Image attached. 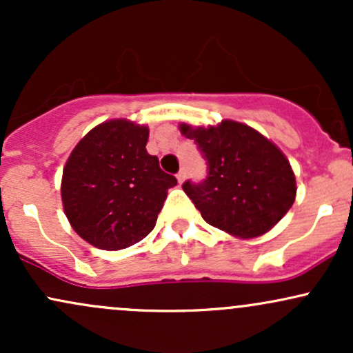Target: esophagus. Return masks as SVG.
Masks as SVG:
<instances>
[{
  "label": "esophagus",
  "mask_w": 353,
  "mask_h": 353,
  "mask_svg": "<svg viewBox=\"0 0 353 353\" xmlns=\"http://www.w3.org/2000/svg\"><path fill=\"white\" fill-rule=\"evenodd\" d=\"M176 177H177V181H179V184H182L185 179V169H181V171L176 174Z\"/></svg>",
  "instance_id": "obj_1"
}]
</instances>
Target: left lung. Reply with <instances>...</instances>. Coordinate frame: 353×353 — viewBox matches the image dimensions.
<instances>
[{
	"mask_svg": "<svg viewBox=\"0 0 353 353\" xmlns=\"http://www.w3.org/2000/svg\"><path fill=\"white\" fill-rule=\"evenodd\" d=\"M208 164L201 182L182 189L202 219L236 237L252 239L272 229L295 201V176L277 145L249 125L222 121L212 128L181 124Z\"/></svg>",
	"mask_w": 353,
	"mask_h": 353,
	"instance_id": "8db88e82",
	"label": "left lung"
}]
</instances>
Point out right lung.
<instances>
[{"label": "right lung", "instance_id": "obj_1", "mask_svg": "<svg viewBox=\"0 0 353 353\" xmlns=\"http://www.w3.org/2000/svg\"><path fill=\"white\" fill-rule=\"evenodd\" d=\"M149 129L125 119L96 125L63 171L61 197L72 229L91 245L119 250L154 229L177 179L145 151Z\"/></svg>", "mask_w": 353, "mask_h": 353}]
</instances>
